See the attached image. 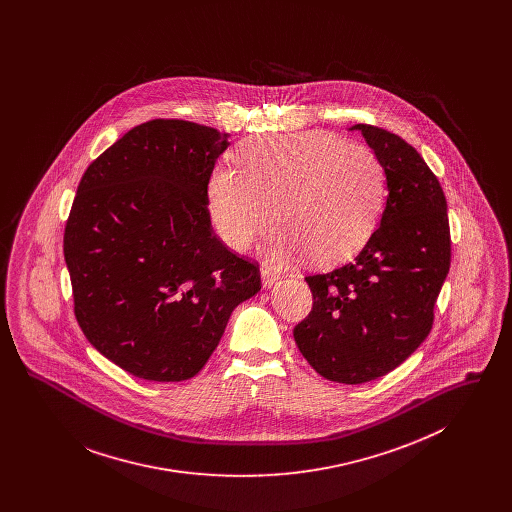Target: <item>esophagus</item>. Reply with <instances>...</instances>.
<instances>
[{
    "instance_id": "esophagus-1",
    "label": "esophagus",
    "mask_w": 512,
    "mask_h": 512,
    "mask_svg": "<svg viewBox=\"0 0 512 512\" xmlns=\"http://www.w3.org/2000/svg\"><path fill=\"white\" fill-rule=\"evenodd\" d=\"M278 272L268 265L261 267V278H263V286H272L276 280H278Z\"/></svg>"
}]
</instances>
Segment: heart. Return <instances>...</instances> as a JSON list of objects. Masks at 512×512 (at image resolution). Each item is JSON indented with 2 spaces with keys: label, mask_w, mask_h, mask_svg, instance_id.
<instances>
[{
  "label": "heart",
  "mask_w": 512,
  "mask_h": 512,
  "mask_svg": "<svg viewBox=\"0 0 512 512\" xmlns=\"http://www.w3.org/2000/svg\"><path fill=\"white\" fill-rule=\"evenodd\" d=\"M236 172L217 169L209 213L224 244L244 251L272 222L274 259L307 253L330 265L359 251L376 228L386 194L380 157L330 132L276 134L232 153Z\"/></svg>",
  "instance_id": "b5f03b06"
}]
</instances>
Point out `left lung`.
Wrapping results in <instances>:
<instances>
[{
    "mask_svg": "<svg viewBox=\"0 0 512 512\" xmlns=\"http://www.w3.org/2000/svg\"><path fill=\"white\" fill-rule=\"evenodd\" d=\"M380 157L388 201L361 253L332 272L305 276L313 309L293 338L320 376L365 384L411 357L434 326L451 267L447 201L438 176L403 138L355 124Z\"/></svg>",
    "mask_w": 512,
    "mask_h": 512,
    "instance_id": "left-lung-1",
    "label": "left lung"
}]
</instances>
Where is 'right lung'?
<instances>
[{
    "label": "right lung",
    "mask_w": 512,
    "mask_h": 512,
    "mask_svg": "<svg viewBox=\"0 0 512 512\" xmlns=\"http://www.w3.org/2000/svg\"><path fill=\"white\" fill-rule=\"evenodd\" d=\"M230 134L180 119L128 130L80 178L63 253L74 317L103 357L149 382L194 378L259 263L222 244L207 188Z\"/></svg>",
    "instance_id": "obj_1"
}]
</instances>
